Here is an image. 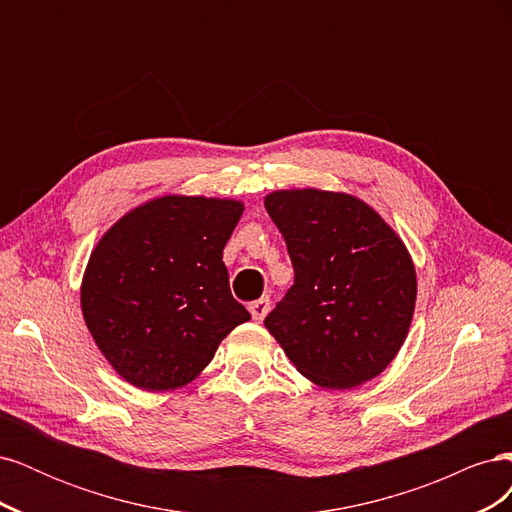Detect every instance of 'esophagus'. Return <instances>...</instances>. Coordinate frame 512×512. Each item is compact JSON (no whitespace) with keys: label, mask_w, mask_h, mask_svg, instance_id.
<instances>
[{"label":"esophagus","mask_w":512,"mask_h":512,"mask_svg":"<svg viewBox=\"0 0 512 512\" xmlns=\"http://www.w3.org/2000/svg\"><path fill=\"white\" fill-rule=\"evenodd\" d=\"M269 299L267 297H262V299H258V301H254V303H250V314H252V318L256 320V322H262L265 320V316L269 314Z\"/></svg>","instance_id":"obj_1"}]
</instances>
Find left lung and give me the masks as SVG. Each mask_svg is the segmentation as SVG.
Here are the masks:
<instances>
[{"label": "left lung", "instance_id": "1", "mask_svg": "<svg viewBox=\"0 0 512 512\" xmlns=\"http://www.w3.org/2000/svg\"><path fill=\"white\" fill-rule=\"evenodd\" d=\"M265 207L294 267L292 288L265 318L269 333L322 389L380 376L414 316L416 271L406 243L346 192L277 190Z\"/></svg>", "mask_w": 512, "mask_h": 512}]
</instances>
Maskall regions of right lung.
Returning <instances> with one entry per match:
<instances>
[{
	"label": "right lung",
	"mask_w": 512,
	"mask_h": 512,
	"mask_svg": "<svg viewBox=\"0 0 512 512\" xmlns=\"http://www.w3.org/2000/svg\"><path fill=\"white\" fill-rule=\"evenodd\" d=\"M235 198L166 194L134 207L89 256L81 309L98 350L143 391L181 389L250 312L232 299L224 245Z\"/></svg>",
	"instance_id": "obj_1"
}]
</instances>
